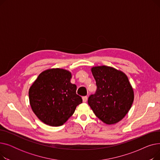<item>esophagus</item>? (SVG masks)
I'll list each match as a JSON object with an SVG mask.
<instances>
[{
    "label": "esophagus",
    "mask_w": 160,
    "mask_h": 160,
    "mask_svg": "<svg viewBox=\"0 0 160 160\" xmlns=\"http://www.w3.org/2000/svg\"><path fill=\"white\" fill-rule=\"evenodd\" d=\"M82 100H83V102H86L87 100H88V97H87L86 96L83 97H82Z\"/></svg>",
    "instance_id": "1"
}]
</instances>
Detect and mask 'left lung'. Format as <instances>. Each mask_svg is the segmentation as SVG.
<instances>
[{"mask_svg":"<svg viewBox=\"0 0 160 160\" xmlns=\"http://www.w3.org/2000/svg\"><path fill=\"white\" fill-rule=\"evenodd\" d=\"M91 72L96 81V93L88 104L95 115L106 124L121 121L128 113L134 99L133 89L127 76L112 67L95 66Z\"/></svg>","mask_w":160,"mask_h":160,"instance_id":"left-lung-1","label":"left lung"}]
</instances>
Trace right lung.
Masks as SVG:
<instances>
[{"mask_svg": "<svg viewBox=\"0 0 160 160\" xmlns=\"http://www.w3.org/2000/svg\"><path fill=\"white\" fill-rule=\"evenodd\" d=\"M70 71L60 68L49 69L39 74L28 91L33 112L43 123L63 125L82 102L77 94V86L71 82Z\"/></svg>", "mask_w": 160, "mask_h": 160, "instance_id": "right-lung-1", "label": "right lung"}]
</instances>
